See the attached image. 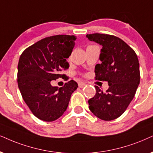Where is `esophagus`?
Listing matches in <instances>:
<instances>
[{
  "label": "esophagus",
  "mask_w": 153,
  "mask_h": 153,
  "mask_svg": "<svg viewBox=\"0 0 153 153\" xmlns=\"http://www.w3.org/2000/svg\"><path fill=\"white\" fill-rule=\"evenodd\" d=\"M85 85H86V83L84 82H79V83H78L79 88H83V87H85Z\"/></svg>",
  "instance_id": "1"
}]
</instances>
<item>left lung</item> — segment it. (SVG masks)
I'll use <instances>...</instances> for the list:
<instances>
[{"instance_id": "8db88e82", "label": "left lung", "mask_w": 153, "mask_h": 153, "mask_svg": "<svg viewBox=\"0 0 153 153\" xmlns=\"http://www.w3.org/2000/svg\"><path fill=\"white\" fill-rule=\"evenodd\" d=\"M86 36L102 46L95 79L109 84L106 92L94 86L96 94L88 100L89 109L99 119L111 121L122 114L134 97L140 83L138 59L134 50L117 36L100 33Z\"/></svg>"}]
</instances>
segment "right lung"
<instances>
[{
  "label": "right lung",
  "instance_id": "add662e5",
  "mask_svg": "<svg viewBox=\"0 0 153 153\" xmlns=\"http://www.w3.org/2000/svg\"><path fill=\"white\" fill-rule=\"evenodd\" d=\"M74 35L51 36L27 48L17 66V84L22 97L32 114L44 121L59 119L66 110L78 83L71 80L61 88L51 80L63 78L68 68L66 59L75 46Z\"/></svg>",
  "mask_w": 153,
  "mask_h": 153
}]
</instances>
